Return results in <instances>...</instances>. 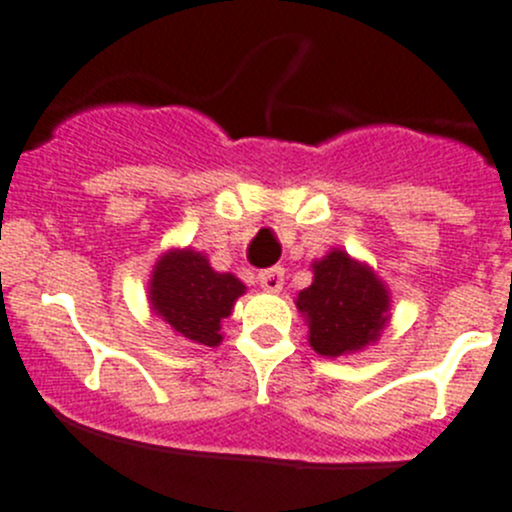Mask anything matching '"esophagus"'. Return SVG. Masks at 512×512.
<instances>
[{
    "label": "esophagus",
    "instance_id": "obj_1",
    "mask_svg": "<svg viewBox=\"0 0 512 512\" xmlns=\"http://www.w3.org/2000/svg\"><path fill=\"white\" fill-rule=\"evenodd\" d=\"M257 282L265 292H280L282 285H285V270L282 267H267L257 275Z\"/></svg>",
    "mask_w": 512,
    "mask_h": 512
}]
</instances>
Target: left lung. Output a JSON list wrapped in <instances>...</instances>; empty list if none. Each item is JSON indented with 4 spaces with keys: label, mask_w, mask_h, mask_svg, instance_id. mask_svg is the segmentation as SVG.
Masks as SVG:
<instances>
[{
    "label": "left lung",
    "mask_w": 512,
    "mask_h": 512,
    "mask_svg": "<svg viewBox=\"0 0 512 512\" xmlns=\"http://www.w3.org/2000/svg\"><path fill=\"white\" fill-rule=\"evenodd\" d=\"M312 285L297 294L309 324V347L322 356L361 352L389 324V289L369 265L332 250L312 265Z\"/></svg>",
    "instance_id": "1"
}]
</instances>
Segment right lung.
<instances>
[{
    "label": "right lung",
    "mask_w": 512,
    "mask_h": 512,
    "mask_svg": "<svg viewBox=\"0 0 512 512\" xmlns=\"http://www.w3.org/2000/svg\"><path fill=\"white\" fill-rule=\"evenodd\" d=\"M245 285L230 272H215L203 252L168 250L153 267L151 309L178 337L203 347L223 342L220 322L230 317Z\"/></svg>",
    "instance_id": "1"
}]
</instances>
